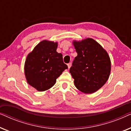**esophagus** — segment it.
<instances>
[{
    "instance_id": "esophagus-1",
    "label": "esophagus",
    "mask_w": 131,
    "mask_h": 131,
    "mask_svg": "<svg viewBox=\"0 0 131 131\" xmlns=\"http://www.w3.org/2000/svg\"><path fill=\"white\" fill-rule=\"evenodd\" d=\"M67 66H68V67H69V69H70V68L71 66V62H69V63L67 64Z\"/></svg>"
}]
</instances>
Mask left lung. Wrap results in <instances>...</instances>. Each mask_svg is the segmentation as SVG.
I'll list each match as a JSON object with an SVG mask.
<instances>
[{"instance_id": "obj_1", "label": "left lung", "mask_w": 131, "mask_h": 131, "mask_svg": "<svg viewBox=\"0 0 131 131\" xmlns=\"http://www.w3.org/2000/svg\"><path fill=\"white\" fill-rule=\"evenodd\" d=\"M78 55L70 69L77 89L92 94L101 88L108 80L111 70L110 59L100 45L91 38L74 41Z\"/></svg>"}]
</instances>
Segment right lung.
<instances>
[{
    "instance_id": "add662e5",
    "label": "right lung",
    "mask_w": 131,
    "mask_h": 131,
    "mask_svg": "<svg viewBox=\"0 0 131 131\" xmlns=\"http://www.w3.org/2000/svg\"><path fill=\"white\" fill-rule=\"evenodd\" d=\"M57 43L43 40L27 57L24 66L27 81L39 91L48 90L68 67L57 52Z\"/></svg>"
}]
</instances>
